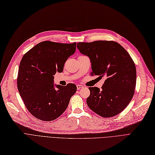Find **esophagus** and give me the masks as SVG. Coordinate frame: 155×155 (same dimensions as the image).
Returning <instances> with one entry per match:
<instances>
[{
	"mask_svg": "<svg viewBox=\"0 0 155 155\" xmlns=\"http://www.w3.org/2000/svg\"><path fill=\"white\" fill-rule=\"evenodd\" d=\"M83 87H84V86H82V85H77V88L78 90V89H81L83 88Z\"/></svg>",
	"mask_w": 155,
	"mask_h": 155,
	"instance_id": "esophagus-1",
	"label": "esophagus"
}]
</instances>
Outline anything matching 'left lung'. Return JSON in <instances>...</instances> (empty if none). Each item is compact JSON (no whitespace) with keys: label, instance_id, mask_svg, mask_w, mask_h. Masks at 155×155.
<instances>
[{"label":"left lung","instance_id":"left-lung-1","mask_svg":"<svg viewBox=\"0 0 155 155\" xmlns=\"http://www.w3.org/2000/svg\"><path fill=\"white\" fill-rule=\"evenodd\" d=\"M81 53L90 58L93 75L105 78L102 89L89 87L87 104L102 117L116 116L126 108L136 87L135 64L120 44L112 41L78 42Z\"/></svg>","mask_w":155,"mask_h":155}]
</instances>
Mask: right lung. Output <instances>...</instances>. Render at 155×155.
Here are the masks:
<instances>
[{
	"mask_svg": "<svg viewBox=\"0 0 155 155\" xmlns=\"http://www.w3.org/2000/svg\"><path fill=\"white\" fill-rule=\"evenodd\" d=\"M72 44L43 41L25 53L19 65L17 88L25 106L33 116L52 121L65 111L77 91L74 84L54 87V74L63 71L67 59L75 52Z\"/></svg>",
	"mask_w": 155,
	"mask_h": 155,
	"instance_id": "1",
	"label": "right lung"
}]
</instances>
